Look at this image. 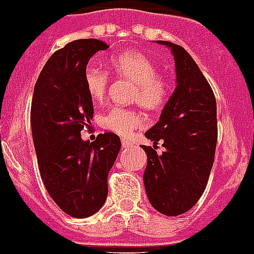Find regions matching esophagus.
I'll use <instances>...</instances> for the list:
<instances>
[{
	"instance_id": "esophagus-1",
	"label": "esophagus",
	"mask_w": 254,
	"mask_h": 254,
	"mask_svg": "<svg viewBox=\"0 0 254 254\" xmlns=\"http://www.w3.org/2000/svg\"><path fill=\"white\" fill-rule=\"evenodd\" d=\"M122 147H123V149H125V150L131 149V147H132V143H131V142H128V141L122 140Z\"/></svg>"
}]
</instances>
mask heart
<instances>
[{"instance_id":"b5f03b06","label":"heart","mask_w":254,"mask_h":254,"mask_svg":"<svg viewBox=\"0 0 254 254\" xmlns=\"http://www.w3.org/2000/svg\"><path fill=\"white\" fill-rule=\"evenodd\" d=\"M114 72L132 81L136 86L133 99L143 108L155 111L167 103L170 95V82L165 76L158 75L156 66L147 56L137 51H125L109 60ZM108 73L95 64L85 68L84 84L93 100L99 102L108 89ZM102 126L107 131L121 137H128L134 129L145 126L142 116L134 109L123 107L111 108L102 117Z\"/></svg>"}]
</instances>
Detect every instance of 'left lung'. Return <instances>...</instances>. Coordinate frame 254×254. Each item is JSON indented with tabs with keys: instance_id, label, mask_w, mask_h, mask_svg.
I'll return each instance as SVG.
<instances>
[{
	"instance_id": "left-lung-1",
	"label": "left lung",
	"mask_w": 254,
	"mask_h": 254,
	"mask_svg": "<svg viewBox=\"0 0 254 254\" xmlns=\"http://www.w3.org/2000/svg\"><path fill=\"white\" fill-rule=\"evenodd\" d=\"M172 52L176 66V89L165 103L156 125L145 132L165 151L147 154L143 185L155 210L178 216L193 207L202 196L214 164L217 140L216 100L212 89L183 47L156 40Z\"/></svg>"
}]
</instances>
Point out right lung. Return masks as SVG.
<instances>
[{
	"label": "right lung",
	"mask_w": 254,
	"mask_h": 254,
	"mask_svg": "<svg viewBox=\"0 0 254 254\" xmlns=\"http://www.w3.org/2000/svg\"><path fill=\"white\" fill-rule=\"evenodd\" d=\"M109 48L99 39H77L47 61L34 87L31 132L42 181L49 196L69 216L85 219L102 208L108 173L121 149L116 133L81 138L91 125L93 100L84 84L86 64Z\"/></svg>",
	"instance_id": "right-lung-1"
}]
</instances>
